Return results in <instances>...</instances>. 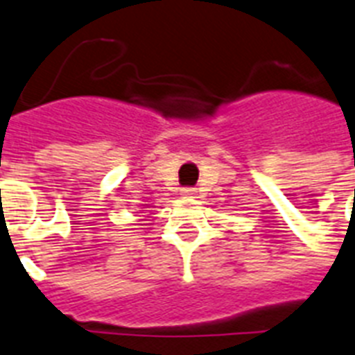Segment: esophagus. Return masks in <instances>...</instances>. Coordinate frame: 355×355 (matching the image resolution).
<instances>
[{
  "instance_id": "1",
  "label": "esophagus",
  "mask_w": 355,
  "mask_h": 355,
  "mask_svg": "<svg viewBox=\"0 0 355 355\" xmlns=\"http://www.w3.org/2000/svg\"><path fill=\"white\" fill-rule=\"evenodd\" d=\"M182 195L184 197H195V195H197V189H193V187H184Z\"/></svg>"
}]
</instances>
